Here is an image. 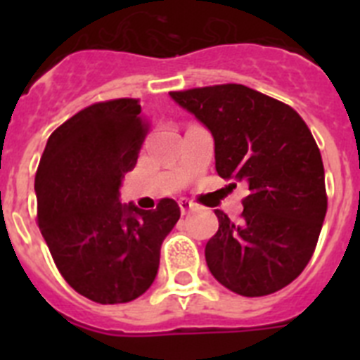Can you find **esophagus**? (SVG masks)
Listing matches in <instances>:
<instances>
[{"instance_id": "esophagus-1", "label": "esophagus", "mask_w": 360, "mask_h": 360, "mask_svg": "<svg viewBox=\"0 0 360 360\" xmlns=\"http://www.w3.org/2000/svg\"><path fill=\"white\" fill-rule=\"evenodd\" d=\"M178 205H180V211H182V214H189L191 211H195L196 205L191 200L187 198H180L178 200Z\"/></svg>"}]
</instances>
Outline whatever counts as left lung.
I'll return each mask as SVG.
<instances>
[{
	"instance_id": "obj_1",
	"label": "left lung",
	"mask_w": 360,
	"mask_h": 360,
	"mask_svg": "<svg viewBox=\"0 0 360 360\" xmlns=\"http://www.w3.org/2000/svg\"><path fill=\"white\" fill-rule=\"evenodd\" d=\"M214 139L216 171L249 186L241 221L216 209L205 262L224 287L269 295L310 262L326 214L324 167L310 129L288 104L243 84L171 91Z\"/></svg>"
}]
</instances>
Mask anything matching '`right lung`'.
Instances as JSON below:
<instances>
[{
	"mask_svg": "<svg viewBox=\"0 0 360 360\" xmlns=\"http://www.w3.org/2000/svg\"><path fill=\"white\" fill-rule=\"evenodd\" d=\"M141 111L136 98L84 108L50 135L36 173L37 224L53 262L73 290L101 304L151 287L180 218L171 198L153 211L119 200L149 129Z\"/></svg>",
	"mask_w": 360,
	"mask_h": 360,
	"instance_id": "right-lung-1",
	"label": "right lung"
}]
</instances>
